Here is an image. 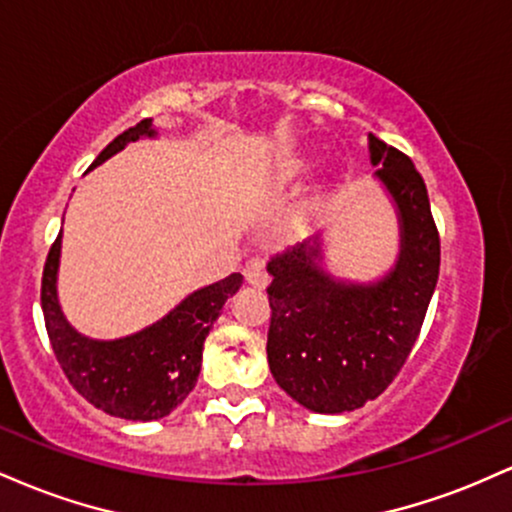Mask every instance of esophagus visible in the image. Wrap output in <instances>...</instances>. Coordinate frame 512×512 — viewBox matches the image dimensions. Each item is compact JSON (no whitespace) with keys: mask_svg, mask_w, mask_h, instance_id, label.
<instances>
[{"mask_svg":"<svg viewBox=\"0 0 512 512\" xmlns=\"http://www.w3.org/2000/svg\"><path fill=\"white\" fill-rule=\"evenodd\" d=\"M245 281H248L250 286H255V289H264L269 281V276L260 267V262H248V267H245Z\"/></svg>","mask_w":512,"mask_h":512,"instance_id":"obj_1","label":"esophagus"}]
</instances>
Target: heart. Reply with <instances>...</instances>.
Wrapping results in <instances>:
<instances>
[{"label":"heart","instance_id":"b5f03b06","mask_svg":"<svg viewBox=\"0 0 512 512\" xmlns=\"http://www.w3.org/2000/svg\"><path fill=\"white\" fill-rule=\"evenodd\" d=\"M305 166H303V161H296V163H289V168H286V178H293V175H298L301 173Z\"/></svg>","mask_w":512,"mask_h":512}]
</instances>
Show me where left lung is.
I'll return each instance as SVG.
<instances>
[{
  "label": "left lung",
  "instance_id": "8db88e82",
  "mask_svg": "<svg viewBox=\"0 0 512 512\" xmlns=\"http://www.w3.org/2000/svg\"><path fill=\"white\" fill-rule=\"evenodd\" d=\"M370 161L395 197L402 255L370 286L332 281L305 245L276 252L267 272V361L284 392L320 414L383 395L414 349L440 269V236L426 182L411 158L370 134Z\"/></svg>",
  "mask_w": 512,
  "mask_h": 512
}]
</instances>
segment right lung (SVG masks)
Returning a JSON list of instances; mask_svg holds the SVG:
<instances>
[{
    "instance_id": "1",
    "label": "right lung",
    "mask_w": 512,
    "mask_h": 512,
    "mask_svg": "<svg viewBox=\"0 0 512 512\" xmlns=\"http://www.w3.org/2000/svg\"><path fill=\"white\" fill-rule=\"evenodd\" d=\"M139 137H154L151 120L125 129L98 154L91 168L125 149ZM62 233L55 238L43 267L40 305L52 351L67 380L86 402L129 421L163 419L192 392L202 368L204 339L219 317L223 303L243 284V276L231 274L216 284L185 298L173 313L132 337L115 342H96L81 337L64 320L57 303V264Z\"/></svg>"
}]
</instances>
